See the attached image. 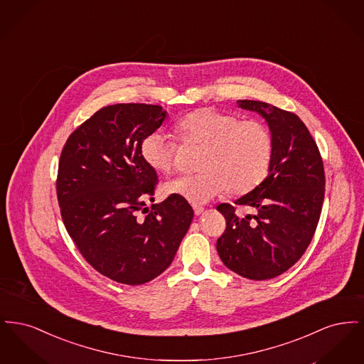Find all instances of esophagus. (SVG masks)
Wrapping results in <instances>:
<instances>
[{
	"label": "esophagus",
	"mask_w": 364,
	"mask_h": 364,
	"mask_svg": "<svg viewBox=\"0 0 364 364\" xmlns=\"http://www.w3.org/2000/svg\"><path fill=\"white\" fill-rule=\"evenodd\" d=\"M192 208H193V213H195L196 215H200V214L203 213V210H205L203 206H198V205H193Z\"/></svg>",
	"instance_id": "1"
}]
</instances>
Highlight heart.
<instances>
[{
    "instance_id": "heart-1",
    "label": "heart",
    "mask_w": 364,
    "mask_h": 364,
    "mask_svg": "<svg viewBox=\"0 0 364 364\" xmlns=\"http://www.w3.org/2000/svg\"><path fill=\"white\" fill-rule=\"evenodd\" d=\"M174 134L184 144L202 146L198 158L200 171L166 181V195L191 203H206L224 191L230 196H242L258 188L269 174L274 140L264 122L242 120L232 113L202 107L177 120ZM140 154L156 173H171L177 143L154 131L141 140Z\"/></svg>"
}]
</instances>
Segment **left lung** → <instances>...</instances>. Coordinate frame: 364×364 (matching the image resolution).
Returning <instances> with one entry per match:
<instances>
[{
    "instance_id": "1",
    "label": "left lung",
    "mask_w": 364,
    "mask_h": 364,
    "mask_svg": "<svg viewBox=\"0 0 364 364\" xmlns=\"http://www.w3.org/2000/svg\"><path fill=\"white\" fill-rule=\"evenodd\" d=\"M237 104L267 122L274 153L263 183L235 202L254 214H237L229 203L217 206L226 220L217 251L228 269L262 281L291 269L310 245L325 198V169L310 131L294 113L260 101Z\"/></svg>"
}]
</instances>
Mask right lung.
Listing matches in <instances>:
<instances>
[{"label": "right lung", "mask_w": 364, "mask_h": 364, "mask_svg": "<svg viewBox=\"0 0 364 364\" xmlns=\"http://www.w3.org/2000/svg\"><path fill=\"white\" fill-rule=\"evenodd\" d=\"M165 117L158 105L105 106L70 134L60 156L55 188L67 232L87 263L120 284L164 273L193 218L190 203L173 195L146 205L156 173L140 144Z\"/></svg>", "instance_id": "obj_1"}]
</instances>
